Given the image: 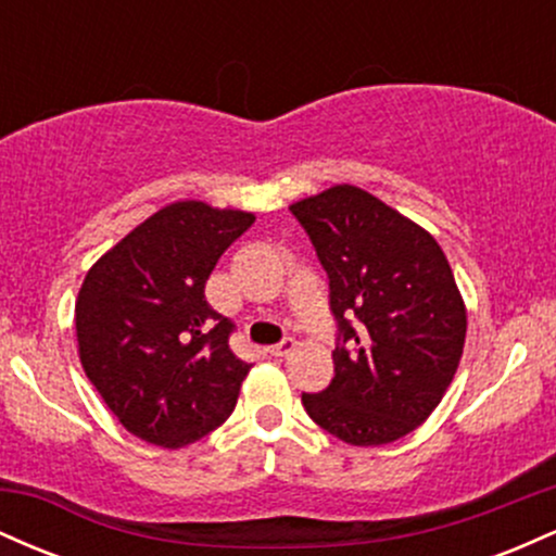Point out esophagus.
<instances>
[{"instance_id": "esophagus-1", "label": "esophagus", "mask_w": 556, "mask_h": 556, "mask_svg": "<svg viewBox=\"0 0 556 556\" xmlns=\"http://www.w3.org/2000/svg\"><path fill=\"white\" fill-rule=\"evenodd\" d=\"M292 350H295V340H290V337H287V340L271 344L269 355H274V358H285V355H290Z\"/></svg>"}]
</instances>
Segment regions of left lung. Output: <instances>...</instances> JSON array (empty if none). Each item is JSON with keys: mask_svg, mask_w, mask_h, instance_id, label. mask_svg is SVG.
Returning <instances> with one entry per match:
<instances>
[{"mask_svg": "<svg viewBox=\"0 0 556 556\" xmlns=\"http://www.w3.org/2000/svg\"><path fill=\"white\" fill-rule=\"evenodd\" d=\"M329 277L334 379L303 392L314 424L353 446L397 442L460 366L465 305L439 242L384 201L334 185L292 203Z\"/></svg>", "mask_w": 556, "mask_h": 556, "instance_id": "obj_1", "label": "left lung"}]
</instances>
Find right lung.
Segmentation results:
<instances>
[{
	"instance_id": "add662e5",
	"label": "right lung",
	"mask_w": 556,
	"mask_h": 556,
	"mask_svg": "<svg viewBox=\"0 0 556 556\" xmlns=\"http://www.w3.org/2000/svg\"><path fill=\"white\" fill-rule=\"evenodd\" d=\"M253 222L201 201L169 203L83 279L75 303L83 371L143 442L193 444L235 410L251 363L229 348L235 324L208 305L206 279Z\"/></svg>"
}]
</instances>
